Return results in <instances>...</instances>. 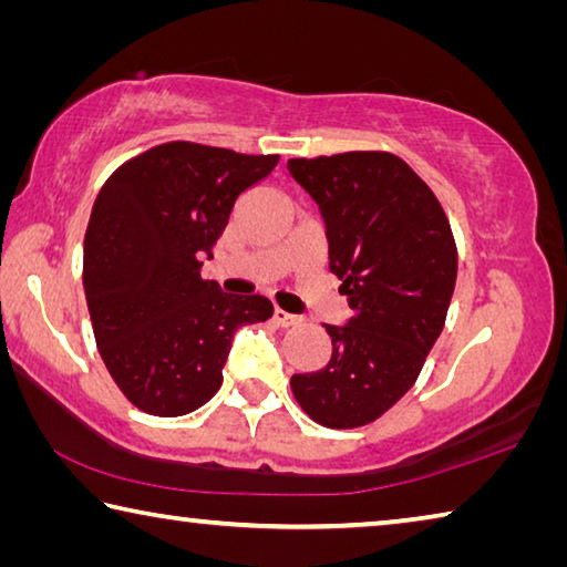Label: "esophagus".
<instances>
[{"label": "esophagus", "mask_w": 567, "mask_h": 567, "mask_svg": "<svg viewBox=\"0 0 567 567\" xmlns=\"http://www.w3.org/2000/svg\"><path fill=\"white\" fill-rule=\"evenodd\" d=\"M275 322L280 327H292V324L300 322V317L285 312V310H275Z\"/></svg>", "instance_id": "1"}]
</instances>
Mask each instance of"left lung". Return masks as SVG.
<instances>
[{"label": "left lung", "mask_w": 567, "mask_h": 567, "mask_svg": "<svg viewBox=\"0 0 567 567\" xmlns=\"http://www.w3.org/2000/svg\"><path fill=\"white\" fill-rule=\"evenodd\" d=\"M317 203L329 270L352 317L324 324L329 362L292 374V394L317 424L364 426L414 386L446 322L456 245L436 195L404 161L379 151L287 161Z\"/></svg>", "instance_id": "left-lung-1"}]
</instances>
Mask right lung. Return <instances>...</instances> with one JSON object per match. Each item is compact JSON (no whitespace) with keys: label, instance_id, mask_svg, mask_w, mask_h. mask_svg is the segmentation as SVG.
I'll list each match as a JSON object with an SVG mask.
<instances>
[{"label":"right lung","instance_id":"add662e5","mask_svg":"<svg viewBox=\"0 0 567 567\" xmlns=\"http://www.w3.org/2000/svg\"><path fill=\"white\" fill-rule=\"evenodd\" d=\"M277 156L173 141L141 153L99 190L84 238V292L101 359L131 404L183 416L223 384L233 337L272 317L262 295L203 280V257L235 200Z\"/></svg>","mask_w":567,"mask_h":567}]
</instances>
